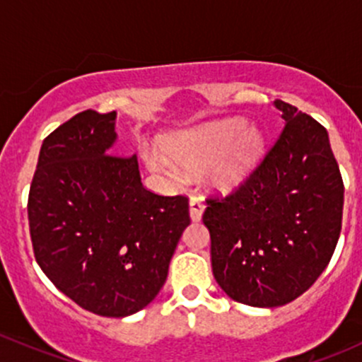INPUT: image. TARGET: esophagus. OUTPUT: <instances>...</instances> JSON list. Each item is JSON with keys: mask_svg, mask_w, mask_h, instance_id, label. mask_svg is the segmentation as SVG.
<instances>
[{"mask_svg": "<svg viewBox=\"0 0 362 362\" xmlns=\"http://www.w3.org/2000/svg\"><path fill=\"white\" fill-rule=\"evenodd\" d=\"M189 206H191V220L192 222H199L201 216H203L204 213V203L201 197H191V201H189Z\"/></svg>", "mask_w": 362, "mask_h": 362, "instance_id": "1", "label": "esophagus"}]
</instances>
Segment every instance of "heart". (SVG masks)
Segmentation results:
<instances>
[{
    "label": "heart",
    "mask_w": 362,
    "mask_h": 362,
    "mask_svg": "<svg viewBox=\"0 0 362 362\" xmlns=\"http://www.w3.org/2000/svg\"><path fill=\"white\" fill-rule=\"evenodd\" d=\"M168 151L146 149L144 161L170 184H182L187 171L206 170L213 189L230 191L253 173L264 151V133L243 117H226L175 133Z\"/></svg>",
    "instance_id": "obj_1"
}]
</instances>
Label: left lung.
<instances>
[{
    "mask_svg": "<svg viewBox=\"0 0 362 362\" xmlns=\"http://www.w3.org/2000/svg\"><path fill=\"white\" fill-rule=\"evenodd\" d=\"M284 128L264 161L223 199L210 197L203 222L211 269L232 300L279 307L315 283L341 230L344 182L326 128L283 100Z\"/></svg>",
    "mask_w": 362,
    "mask_h": 362,
    "instance_id": "1",
    "label": "left lung"
}]
</instances>
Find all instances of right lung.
<instances>
[{"mask_svg": "<svg viewBox=\"0 0 362 362\" xmlns=\"http://www.w3.org/2000/svg\"><path fill=\"white\" fill-rule=\"evenodd\" d=\"M114 128L116 112L88 109L43 140L28 216L48 279L85 310L127 317L163 288L191 216L185 196L144 187L136 156L111 154Z\"/></svg>", "mask_w": 362, "mask_h": 362, "instance_id": "right-lung-1", "label": "right lung"}]
</instances>
